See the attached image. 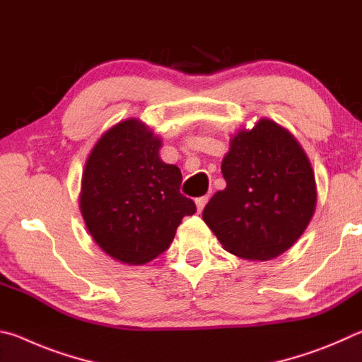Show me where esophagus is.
Masks as SVG:
<instances>
[{
  "mask_svg": "<svg viewBox=\"0 0 362 362\" xmlns=\"http://www.w3.org/2000/svg\"><path fill=\"white\" fill-rule=\"evenodd\" d=\"M207 199H209V196H201V198H196V207H198V212L204 209V206L207 204Z\"/></svg>",
  "mask_w": 362,
  "mask_h": 362,
  "instance_id": "esophagus-1",
  "label": "esophagus"
}]
</instances>
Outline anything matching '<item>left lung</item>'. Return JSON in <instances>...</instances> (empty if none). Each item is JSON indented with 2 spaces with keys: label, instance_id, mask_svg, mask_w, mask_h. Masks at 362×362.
I'll return each instance as SVG.
<instances>
[{
  "label": "left lung",
  "instance_id": "left-lung-1",
  "mask_svg": "<svg viewBox=\"0 0 362 362\" xmlns=\"http://www.w3.org/2000/svg\"><path fill=\"white\" fill-rule=\"evenodd\" d=\"M222 174L226 188L212 196L203 218L228 252L272 260L302 236L315 214L316 183L289 131L267 118L240 131Z\"/></svg>",
  "mask_w": 362,
  "mask_h": 362
}]
</instances>
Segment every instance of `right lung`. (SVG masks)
Returning <instances> with one entry per match:
<instances>
[{"label":"right lung","mask_w":362,"mask_h":362,"mask_svg":"<svg viewBox=\"0 0 362 362\" xmlns=\"http://www.w3.org/2000/svg\"><path fill=\"white\" fill-rule=\"evenodd\" d=\"M161 140L137 119L108 129L86 161L81 207L86 226L110 257L129 265L156 259L193 216V199L180 193L182 174L159 159Z\"/></svg>","instance_id":"obj_1"}]
</instances>
